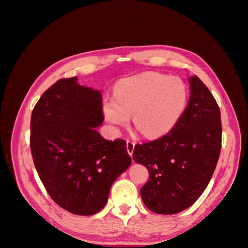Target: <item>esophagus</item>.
<instances>
[{"label":"esophagus","instance_id":"esophagus-1","mask_svg":"<svg viewBox=\"0 0 248 248\" xmlns=\"http://www.w3.org/2000/svg\"><path fill=\"white\" fill-rule=\"evenodd\" d=\"M134 146H135V143L132 140H127V150L129 152L130 155H133V150H134Z\"/></svg>","mask_w":248,"mask_h":248}]
</instances>
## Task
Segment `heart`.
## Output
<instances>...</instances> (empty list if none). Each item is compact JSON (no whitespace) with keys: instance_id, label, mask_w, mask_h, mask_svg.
<instances>
[{"instance_id":"1","label":"heart","mask_w":248,"mask_h":248,"mask_svg":"<svg viewBox=\"0 0 248 248\" xmlns=\"http://www.w3.org/2000/svg\"><path fill=\"white\" fill-rule=\"evenodd\" d=\"M187 88L181 78L157 72H144L119 81L114 98L103 100L102 112L114 127L133 124L147 138L170 132L187 104Z\"/></svg>"}]
</instances>
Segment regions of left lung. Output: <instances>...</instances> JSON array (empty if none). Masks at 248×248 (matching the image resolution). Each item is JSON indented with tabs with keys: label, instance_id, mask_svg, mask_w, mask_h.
<instances>
[{
	"label": "left lung",
	"instance_id": "1",
	"mask_svg": "<svg viewBox=\"0 0 248 248\" xmlns=\"http://www.w3.org/2000/svg\"><path fill=\"white\" fill-rule=\"evenodd\" d=\"M180 120L162 138L134 147L133 160L149 172L140 196L150 211L175 214L196 202L211 180L222 148L219 108L197 76Z\"/></svg>",
	"mask_w": 248,
	"mask_h": 248
}]
</instances>
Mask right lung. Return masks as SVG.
Wrapping results in <instances>:
<instances>
[{
    "mask_svg": "<svg viewBox=\"0 0 248 248\" xmlns=\"http://www.w3.org/2000/svg\"><path fill=\"white\" fill-rule=\"evenodd\" d=\"M61 78L31 112V151L51 198L68 212L93 215L107 204L114 181L131 164L125 140H104L99 91Z\"/></svg>",
    "mask_w": 248,
    "mask_h": 248,
    "instance_id": "add662e5",
    "label": "right lung"
}]
</instances>
